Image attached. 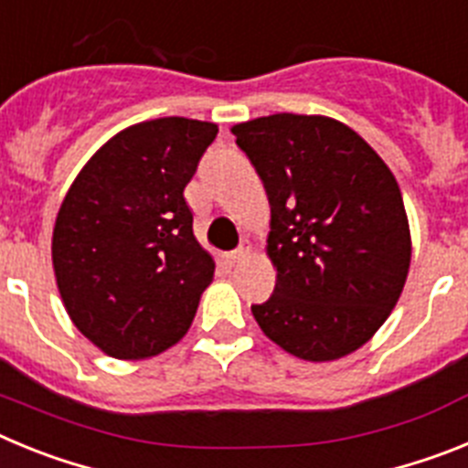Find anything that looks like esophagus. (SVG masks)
<instances>
[{
    "mask_svg": "<svg viewBox=\"0 0 468 468\" xmlns=\"http://www.w3.org/2000/svg\"><path fill=\"white\" fill-rule=\"evenodd\" d=\"M248 255H250V248H239V250H234V253H229L227 255V262L229 264H237V262H241V260H246Z\"/></svg>",
    "mask_w": 468,
    "mask_h": 468,
    "instance_id": "1",
    "label": "esophagus"
}]
</instances>
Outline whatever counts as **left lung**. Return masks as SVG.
Instances as JSON below:
<instances>
[{"label": "left lung", "instance_id": "8db88e82", "mask_svg": "<svg viewBox=\"0 0 468 468\" xmlns=\"http://www.w3.org/2000/svg\"><path fill=\"white\" fill-rule=\"evenodd\" d=\"M231 133L270 198L274 295L253 316L274 345L312 363L361 349L403 292L412 239L382 156L324 114H271Z\"/></svg>", "mask_w": 468, "mask_h": 468}]
</instances>
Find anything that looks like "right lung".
<instances>
[{"label": "right lung", "instance_id": "right-lung-1", "mask_svg": "<svg viewBox=\"0 0 468 468\" xmlns=\"http://www.w3.org/2000/svg\"><path fill=\"white\" fill-rule=\"evenodd\" d=\"M218 135L161 117L112 135L65 194L51 239L65 312L107 356L152 358L183 340L215 260L192 229L185 187Z\"/></svg>", "mask_w": 468, "mask_h": 468}]
</instances>
